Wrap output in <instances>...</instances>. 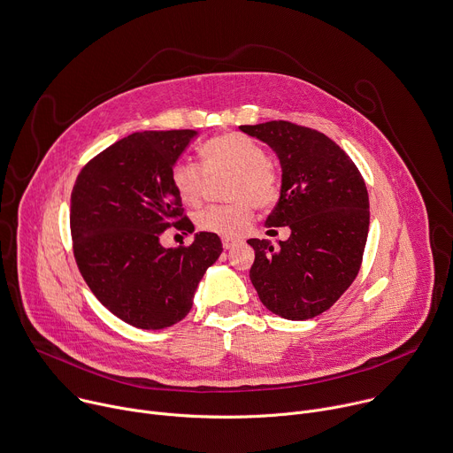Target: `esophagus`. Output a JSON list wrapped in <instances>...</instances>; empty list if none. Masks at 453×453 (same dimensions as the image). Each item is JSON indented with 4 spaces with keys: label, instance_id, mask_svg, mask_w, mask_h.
I'll return each instance as SVG.
<instances>
[{
    "label": "esophagus",
    "instance_id": "obj_1",
    "mask_svg": "<svg viewBox=\"0 0 453 453\" xmlns=\"http://www.w3.org/2000/svg\"><path fill=\"white\" fill-rule=\"evenodd\" d=\"M237 242H239L237 239H230V237H225V239H223V248H225V250H230V248H234Z\"/></svg>",
    "mask_w": 453,
    "mask_h": 453
}]
</instances>
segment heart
Masks as SVG:
<instances>
[{
    "label": "heart",
    "mask_w": 453,
    "mask_h": 453,
    "mask_svg": "<svg viewBox=\"0 0 453 453\" xmlns=\"http://www.w3.org/2000/svg\"><path fill=\"white\" fill-rule=\"evenodd\" d=\"M202 164L180 160L171 169V184L184 205L198 207L203 200L209 176L230 173L226 198L234 200L203 211L198 226L221 237L242 235L258 209L275 203L279 196V176L265 162L264 148L251 137L228 132L209 139L202 146Z\"/></svg>",
    "instance_id": "obj_1"
}]
</instances>
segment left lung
<instances>
[{"label":"left lung","mask_w":453,"mask_h":453,"mask_svg":"<svg viewBox=\"0 0 453 453\" xmlns=\"http://www.w3.org/2000/svg\"><path fill=\"white\" fill-rule=\"evenodd\" d=\"M241 132L273 150L282 167L280 198L265 226H289L273 246L250 239V280L273 314L302 321L328 311L355 280L370 228V198L351 158L325 134L269 121ZM273 232V230H267Z\"/></svg>","instance_id":"obj_1"}]
</instances>
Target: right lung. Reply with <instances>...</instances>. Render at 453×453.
<instances>
[{
	"instance_id": "right-lung-1",
	"label": "right lung",
	"mask_w": 453,
	"mask_h": 453,
	"mask_svg": "<svg viewBox=\"0 0 453 453\" xmlns=\"http://www.w3.org/2000/svg\"><path fill=\"white\" fill-rule=\"evenodd\" d=\"M196 130L135 132L80 171L71 193V235L80 273L114 316L142 330L182 321L205 271L223 251L211 232L164 248L174 226L195 232L171 184V169Z\"/></svg>"
}]
</instances>
